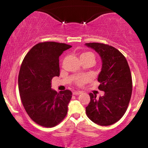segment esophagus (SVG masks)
Listing matches in <instances>:
<instances>
[{
	"instance_id": "esophagus-1",
	"label": "esophagus",
	"mask_w": 148,
	"mask_h": 148,
	"mask_svg": "<svg viewBox=\"0 0 148 148\" xmlns=\"http://www.w3.org/2000/svg\"><path fill=\"white\" fill-rule=\"evenodd\" d=\"M81 94H82V91H74V92H73V94L75 95V96H77V95H79Z\"/></svg>"
}]
</instances>
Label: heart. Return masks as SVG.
Returning <instances> with one entry per match:
<instances>
[{
    "instance_id": "obj_1",
    "label": "heart",
    "mask_w": 148,
    "mask_h": 148,
    "mask_svg": "<svg viewBox=\"0 0 148 148\" xmlns=\"http://www.w3.org/2000/svg\"><path fill=\"white\" fill-rule=\"evenodd\" d=\"M88 54H92L90 52H86V53H84L82 54L81 56L83 55H88ZM90 80V77L89 76H83V77H78L77 79V84L78 85H83L85 83H86L87 82Z\"/></svg>"
}]
</instances>
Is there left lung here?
I'll return each instance as SVG.
<instances>
[{
    "label": "left lung",
    "mask_w": 148,
    "mask_h": 148,
    "mask_svg": "<svg viewBox=\"0 0 148 148\" xmlns=\"http://www.w3.org/2000/svg\"><path fill=\"white\" fill-rule=\"evenodd\" d=\"M102 60L98 75L99 90L103 96L90 94V102L86 108L89 119L97 125L108 126L120 120L126 112L132 94V79L128 62L123 54L112 46L101 43H86Z\"/></svg>",
    "instance_id": "8db88e82"
}]
</instances>
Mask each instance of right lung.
I'll return each mask as SVG.
<instances>
[{
  "label": "right lung",
  "instance_id": "right-lung-1",
  "mask_svg": "<svg viewBox=\"0 0 148 148\" xmlns=\"http://www.w3.org/2000/svg\"><path fill=\"white\" fill-rule=\"evenodd\" d=\"M71 46L54 42L36 44L20 68L18 86L22 104L29 116L45 127L56 126L66 116L72 97L70 90H52V79L60 75L59 56Z\"/></svg>",
  "mask_w": 148,
  "mask_h": 148
}]
</instances>
